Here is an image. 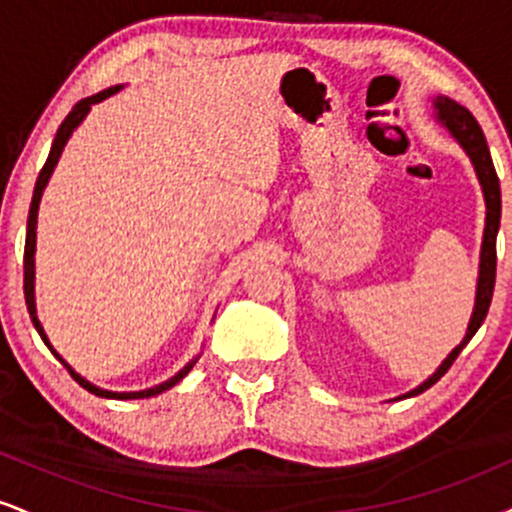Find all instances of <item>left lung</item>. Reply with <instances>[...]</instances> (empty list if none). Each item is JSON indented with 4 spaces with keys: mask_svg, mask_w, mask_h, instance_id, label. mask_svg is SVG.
Instances as JSON below:
<instances>
[{
    "mask_svg": "<svg viewBox=\"0 0 512 512\" xmlns=\"http://www.w3.org/2000/svg\"><path fill=\"white\" fill-rule=\"evenodd\" d=\"M433 115L436 122L443 129H448V134L462 146L464 154L472 161L474 173L484 192V204H486V221H484V238H481V252H479V276H477V296H474V310L469 317L467 332H464L462 342L445 356V361L433 370L431 375L421 385H416L414 390L404 392L395 399H407L428 390L431 385H436L448 368L455 363V358L460 356V351L469 344V339L477 334V330L484 322L486 313H489L491 296H493V284H496V236L498 228H501V185H498L496 168H493L489 144H486L484 132H481L479 122L474 120V115L467 108H462L460 103H455L448 96H436L433 98Z\"/></svg>",
    "mask_w": 512,
    "mask_h": 512,
    "instance_id": "obj_1",
    "label": "left lung"
}]
</instances>
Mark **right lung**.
<instances>
[{"label": "right lung", "mask_w": 512, "mask_h": 512, "mask_svg": "<svg viewBox=\"0 0 512 512\" xmlns=\"http://www.w3.org/2000/svg\"><path fill=\"white\" fill-rule=\"evenodd\" d=\"M122 88H125V84H117V86L103 88L101 93H93V96H88V98H84V101H79V103H76L74 108H72V113H69L67 117H64V122L60 125V129H57L55 142H52V149H50L48 161H45V166H43V170H40L38 180H35V190H33V199H31V211H28L26 250H23V293H26L28 313H31V320H33L35 330H38V334H40V339H43L45 346H48V349L52 351V354H55L57 361H60L62 366L67 368L69 373H72V378L76 380V383H79L81 387H84V390H88V392H91V395H96V397H105V399H144V397H156V395H161V392H166V390H170V387H173V385H178L180 380L185 378L187 373H190L192 366H195L199 356L192 358V361L187 363L185 368H180L178 373L173 375V378H168L166 383H161V385L146 387V390H139V392H113V390H103V387H98V385L88 383V380L84 378V375L76 373V370H74L72 366H69V363L64 361V358H62L60 354H57L55 346L50 344L48 334H45V330H43V325H40V320H38V310H35V228H38V209H40V199H43L45 187H48V182H50V178H52V170L57 168V161H60V156H62L64 146H67L69 137H72V134H74V129L79 127L81 122H84V117H86L88 113H91L93 105H96V103H103L105 98L115 96V93H120Z\"/></svg>", "instance_id": "right-lung-1"}]
</instances>
